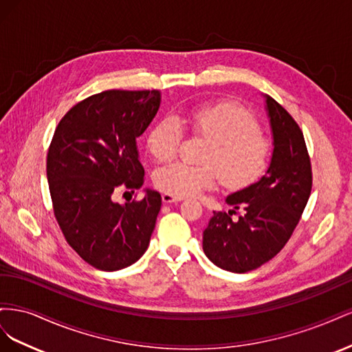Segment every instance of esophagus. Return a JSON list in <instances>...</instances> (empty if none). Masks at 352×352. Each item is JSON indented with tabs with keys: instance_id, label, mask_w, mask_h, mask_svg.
I'll return each mask as SVG.
<instances>
[{
	"instance_id": "34e87169",
	"label": "esophagus",
	"mask_w": 352,
	"mask_h": 352,
	"mask_svg": "<svg viewBox=\"0 0 352 352\" xmlns=\"http://www.w3.org/2000/svg\"><path fill=\"white\" fill-rule=\"evenodd\" d=\"M162 199H163L164 204H173V202L182 201V198H177V197L170 195V194H163V195H162Z\"/></svg>"
}]
</instances>
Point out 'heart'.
<instances>
[{
	"mask_svg": "<svg viewBox=\"0 0 352 352\" xmlns=\"http://www.w3.org/2000/svg\"><path fill=\"white\" fill-rule=\"evenodd\" d=\"M184 126L208 140L204 164L175 162L155 170L154 185L164 194L190 197L211 188L220 175L229 189L247 188L267 172L272 145L261 136L257 119L235 102L199 105L180 116L162 117L146 135V148L158 162L172 160L184 142Z\"/></svg>",
	"mask_w": 352,
	"mask_h": 352,
	"instance_id": "obj_1",
	"label": "heart"
}]
</instances>
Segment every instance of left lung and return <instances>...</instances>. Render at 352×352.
I'll return each instance as SVG.
<instances>
[{
    "label": "left lung",
    "mask_w": 352,
    "mask_h": 352,
    "mask_svg": "<svg viewBox=\"0 0 352 352\" xmlns=\"http://www.w3.org/2000/svg\"><path fill=\"white\" fill-rule=\"evenodd\" d=\"M273 135V154L265 175L233 192L235 210L214 211L202 233L207 257L233 273H247L272 260L289 241L311 194L313 173L302 131L282 105L264 95ZM241 209L238 221L231 214Z\"/></svg>",
    "instance_id": "8db88e82"
}]
</instances>
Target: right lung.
I'll list each match as a JSON object with an SVG mask.
<instances>
[{"label":"right lung","instance_id":"1","mask_svg":"<svg viewBox=\"0 0 352 352\" xmlns=\"http://www.w3.org/2000/svg\"><path fill=\"white\" fill-rule=\"evenodd\" d=\"M160 102L155 89L104 91L73 105L56 127L47 155L54 216L67 243L95 269H124L150 243L162 195L146 189L124 204L113 195L144 185L136 138Z\"/></svg>","mask_w":352,"mask_h":352}]
</instances>
